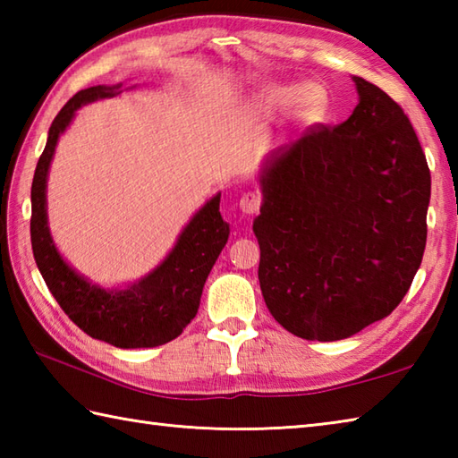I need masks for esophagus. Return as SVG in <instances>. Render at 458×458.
Wrapping results in <instances>:
<instances>
[{"label": "esophagus", "mask_w": 458, "mask_h": 458, "mask_svg": "<svg viewBox=\"0 0 458 458\" xmlns=\"http://www.w3.org/2000/svg\"><path fill=\"white\" fill-rule=\"evenodd\" d=\"M261 207V197L258 192H246L244 197L240 199V208L244 214H256Z\"/></svg>", "instance_id": "1"}]
</instances>
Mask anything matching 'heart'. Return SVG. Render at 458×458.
Masks as SVG:
<instances>
[{
  "label": "heart",
  "instance_id": "obj_1",
  "mask_svg": "<svg viewBox=\"0 0 458 458\" xmlns=\"http://www.w3.org/2000/svg\"><path fill=\"white\" fill-rule=\"evenodd\" d=\"M295 104L301 115H310L318 110L320 96L313 86L299 84H271L261 92V106L271 112H285Z\"/></svg>",
  "mask_w": 458,
  "mask_h": 458
}]
</instances>
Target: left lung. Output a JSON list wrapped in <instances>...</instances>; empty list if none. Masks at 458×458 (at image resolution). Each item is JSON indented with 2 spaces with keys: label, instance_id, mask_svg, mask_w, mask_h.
Returning a JSON list of instances; mask_svg holds the SVG:
<instances>
[{
  "label": "left lung",
  "instance_id": "1",
  "mask_svg": "<svg viewBox=\"0 0 458 458\" xmlns=\"http://www.w3.org/2000/svg\"><path fill=\"white\" fill-rule=\"evenodd\" d=\"M358 104L271 151L254 234L259 287L291 335L333 343L387 317L421 266L431 173L411 122L352 76Z\"/></svg>",
  "mask_w": 458,
  "mask_h": 458
}]
</instances>
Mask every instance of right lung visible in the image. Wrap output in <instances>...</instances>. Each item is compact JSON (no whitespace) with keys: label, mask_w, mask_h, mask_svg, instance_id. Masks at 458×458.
Wrapping results in <instances>:
<instances>
[{"label":"right lung","mask_w":458,"mask_h":458,"mask_svg":"<svg viewBox=\"0 0 458 458\" xmlns=\"http://www.w3.org/2000/svg\"><path fill=\"white\" fill-rule=\"evenodd\" d=\"M120 92L122 84L81 90L64 104L48 128L31 184V246L48 291L76 327L118 348H153L177 338L197 315L202 287L226 246L230 226L220 216V192L214 194L182 228L167 258L128 287H100L66 264L48 230V167L58 138L71 125L76 110Z\"/></svg>","instance_id":"add662e5"}]
</instances>
